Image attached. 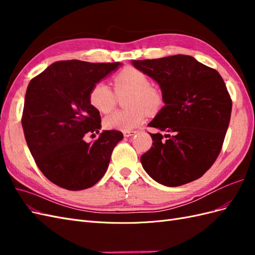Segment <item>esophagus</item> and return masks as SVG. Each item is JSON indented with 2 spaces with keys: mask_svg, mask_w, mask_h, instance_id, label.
I'll use <instances>...</instances> for the list:
<instances>
[{
  "mask_svg": "<svg viewBox=\"0 0 255 255\" xmlns=\"http://www.w3.org/2000/svg\"><path fill=\"white\" fill-rule=\"evenodd\" d=\"M136 133H137L136 130H125V132H123V135H125V137H130L135 135Z\"/></svg>",
  "mask_w": 255,
  "mask_h": 255,
  "instance_id": "esophagus-1",
  "label": "esophagus"
}]
</instances>
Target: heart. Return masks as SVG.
<instances>
[{"label": "heart", "mask_w": 255, "mask_h": 255, "mask_svg": "<svg viewBox=\"0 0 255 255\" xmlns=\"http://www.w3.org/2000/svg\"><path fill=\"white\" fill-rule=\"evenodd\" d=\"M115 89L118 95L129 94L125 112H114L106 116L103 125L107 129L132 130L140 126L146 117V111H155L161 98L144 72L135 68H127L115 76ZM91 106L100 113H110L116 104V96L104 81L96 83L89 92Z\"/></svg>", "instance_id": "heart-1"}]
</instances>
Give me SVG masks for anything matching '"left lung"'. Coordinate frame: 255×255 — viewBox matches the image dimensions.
<instances>
[{
  "label": "left lung",
  "mask_w": 255,
  "mask_h": 255,
  "mask_svg": "<svg viewBox=\"0 0 255 255\" xmlns=\"http://www.w3.org/2000/svg\"><path fill=\"white\" fill-rule=\"evenodd\" d=\"M155 81L165 105L149 127L152 148L140 157L154 181L176 187L201 177L222 148L232 100L221 75L189 55L132 60Z\"/></svg>",
  "instance_id": "1"
}]
</instances>
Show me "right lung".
<instances>
[{"label": "right lung", "instance_id": "1", "mask_svg": "<svg viewBox=\"0 0 255 255\" xmlns=\"http://www.w3.org/2000/svg\"><path fill=\"white\" fill-rule=\"evenodd\" d=\"M121 63L56 61L29 82L22 128L28 149L43 175L68 190L94 186L109 168L119 130L101 129L100 113L91 106L92 86ZM99 134L95 143L86 134Z\"/></svg>", "mask_w": 255, "mask_h": 255}]
</instances>
